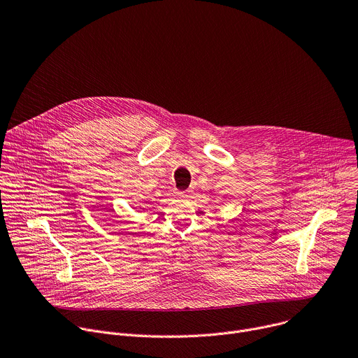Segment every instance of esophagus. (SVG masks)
<instances>
[{"mask_svg": "<svg viewBox=\"0 0 358 358\" xmlns=\"http://www.w3.org/2000/svg\"><path fill=\"white\" fill-rule=\"evenodd\" d=\"M176 196L180 197V199H186V197H189V193H187V192H180V190H178V192H176Z\"/></svg>", "mask_w": 358, "mask_h": 358, "instance_id": "1", "label": "esophagus"}]
</instances>
